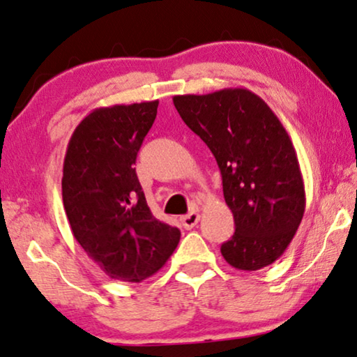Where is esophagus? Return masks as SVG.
<instances>
[{"instance_id": "1", "label": "esophagus", "mask_w": 357, "mask_h": 357, "mask_svg": "<svg viewBox=\"0 0 357 357\" xmlns=\"http://www.w3.org/2000/svg\"><path fill=\"white\" fill-rule=\"evenodd\" d=\"M200 221V215L199 213H189V215H185L181 218V222H183V226L185 227V229H192V227L197 226V222Z\"/></svg>"}]
</instances>
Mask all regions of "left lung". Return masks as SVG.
Returning <instances> with one entry per match:
<instances>
[{
	"instance_id": "1",
	"label": "left lung",
	"mask_w": 357,
	"mask_h": 357,
	"mask_svg": "<svg viewBox=\"0 0 357 357\" xmlns=\"http://www.w3.org/2000/svg\"><path fill=\"white\" fill-rule=\"evenodd\" d=\"M173 102L220 167L236 222L221 255L238 271L273 264L295 237L306 206L300 163L285 128L245 88L174 96Z\"/></svg>"
}]
</instances>
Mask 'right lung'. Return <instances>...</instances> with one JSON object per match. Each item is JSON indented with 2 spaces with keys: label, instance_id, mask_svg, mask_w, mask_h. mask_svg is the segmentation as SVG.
I'll return each instance as SVG.
<instances>
[{
  "label": "right lung",
  "instance_id": "obj_1",
  "mask_svg": "<svg viewBox=\"0 0 357 357\" xmlns=\"http://www.w3.org/2000/svg\"><path fill=\"white\" fill-rule=\"evenodd\" d=\"M157 107L158 100L94 109L63 158L62 200L73 237L115 280L151 278L181 238L178 227L152 215L132 168Z\"/></svg>",
  "mask_w": 357,
  "mask_h": 357
}]
</instances>
